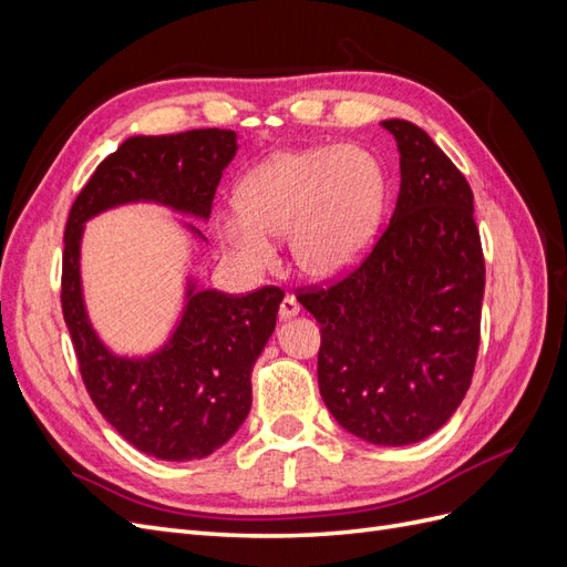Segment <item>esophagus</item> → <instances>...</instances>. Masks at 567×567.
Masks as SVG:
<instances>
[{"label": "esophagus", "instance_id": "obj_1", "mask_svg": "<svg viewBox=\"0 0 567 567\" xmlns=\"http://www.w3.org/2000/svg\"><path fill=\"white\" fill-rule=\"evenodd\" d=\"M298 312H300L298 298H296V296H286V298L281 300V305H279V317H281V319H290V317H296Z\"/></svg>", "mask_w": 567, "mask_h": 567}]
</instances>
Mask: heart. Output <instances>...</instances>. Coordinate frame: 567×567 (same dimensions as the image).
Wrapping results in <instances>:
<instances>
[{"instance_id": "b5f03b06", "label": "heart", "mask_w": 567, "mask_h": 567, "mask_svg": "<svg viewBox=\"0 0 567 567\" xmlns=\"http://www.w3.org/2000/svg\"><path fill=\"white\" fill-rule=\"evenodd\" d=\"M385 177L362 146L284 151L252 167L236 188L238 213L219 217L221 244L248 269L271 267V236L290 234L296 265L326 279L348 269L379 227Z\"/></svg>"}]
</instances>
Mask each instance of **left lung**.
<instances>
[{"label":"left lung","instance_id":"obj_1","mask_svg":"<svg viewBox=\"0 0 567 567\" xmlns=\"http://www.w3.org/2000/svg\"><path fill=\"white\" fill-rule=\"evenodd\" d=\"M400 148V194L371 248L298 300L321 323L319 392L348 433L383 447L421 442L471 388L485 255L473 192L421 127L381 123Z\"/></svg>","mask_w":567,"mask_h":567}]
</instances>
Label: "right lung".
I'll return each instance as SVG.
<instances>
[{
  "mask_svg": "<svg viewBox=\"0 0 567 567\" xmlns=\"http://www.w3.org/2000/svg\"><path fill=\"white\" fill-rule=\"evenodd\" d=\"M234 153L231 130L130 136L99 163L65 221L61 310L82 383L132 447L163 461L210 456L246 421L252 402L250 371L277 326L284 290L262 286L246 296H227L192 284L177 331L158 354L115 357L101 346L84 312L82 225L132 200H156L179 213L210 217Z\"/></svg>",
  "mask_w": 567,
  "mask_h": 567,
  "instance_id": "obj_1",
  "label": "right lung"
}]
</instances>
